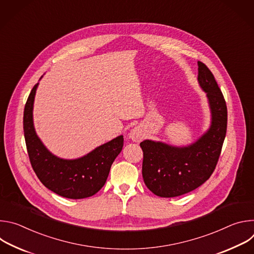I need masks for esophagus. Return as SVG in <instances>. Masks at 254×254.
I'll return each mask as SVG.
<instances>
[{
	"label": "esophagus",
	"mask_w": 254,
	"mask_h": 254,
	"mask_svg": "<svg viewBox=\"0 0 254 254\" xmlns=\"http://www.w3.org/2000/svg\"><path fill=\"white\" fill-rule=\"evenodd\" d=\"M128 135H129V138L131 140H133L134 142H139L143 138L144 132H143V129L141 127H135L133 128H131V130L129 131Z\"/></svg>",
	"instance_id": "obj_1"
}]
</instances>
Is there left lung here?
Segmentation results:
<instances>
[{"mask_svg":"<svg viewBox=\"0 0 254 254\" xmlns=\"http://www.w3.org/2000/svg\"><path fill=\"white\" fill-rule=\"evenodd\" d=\"M198 66V83L210 110L208 129L186 146L153 139L139 143L143 182L159 197H178L201 186L212 175L221 153L227 128L226 102L209 68L200 61Z\"/></svg>","mask_w":254,"mask_h":254,"instance_id":"1","label":"left lung"}]
</instances>
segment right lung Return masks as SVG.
<instances>
[{
    "label": "right lung",
    "mask_w": 254,
    "mask_h": 254,
    "mask_svg": "<svg viewBox=\"0 0 254 254\" xmlns=\"http://www.w3.org/2000/svg\"><path fill=\"white\" fill-rule=\"evenodd\" d=\"M38 85L39 82L29 94L23 118L24 135L32 168L41 183L57 195L68 199L93 196L105 184L114 161L122 152L124 135L102 143L76 159L57 157L46 148L34 127L33 108Z\"/></svg>",
    "instance_id": "obj_1"
}]
</instances>
